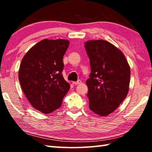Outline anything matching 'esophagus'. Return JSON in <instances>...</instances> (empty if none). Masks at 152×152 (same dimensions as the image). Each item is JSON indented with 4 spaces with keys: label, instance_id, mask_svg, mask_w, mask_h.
Wrapping results in <instances>:
<instances>
[{
    "label": "esophagus",
    "instance_id": "esophagus-1",
    "mask_svg": "<svg viewBox=\"0 0 152 152\" xmlns=\"http://www.w3.org/2000/svg\"><path fill=\"white\" fill-rule=\"evenodd\" d=\"M80 83H81V80H78V81L73 82H72V84H74V85H77V84H80Z\"/></svg>",
    "mask_w": 152,
    "mask_h": 152
}]
</instances>
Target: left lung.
Masks as SVG:
<instances>
[{
	"instance_id": "1",
	"label": "left lung",
	"mask_w": 152,
	"mask_h": 152,
	"mask_svg": "<svg viewBox=\"0 0 152 152\" xmlns=\"http://www.w3.org/2000/svg\"><path fill=\"white\" fill-rule=\"evenodd\" d=\"M91 72L86 80L89 109L100 116L113 113L127 96L130 68L121 51L104 40L84 43Z\"/></svg>"
}]
</instances>
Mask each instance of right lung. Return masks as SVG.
<instances>
[{"instance_id":"1","label":"right lung","mask_w":152,"mask_h":152,"mask_svg":"<svg viewBox=\"0 0 152 152\" xmlns=\"http://www.w3.org/2000/svg\"><path fill=\"white\" fill-rule=\"evenodd\" d=\"M66 39H43L24 56L19 80L27 99L35 109L48 114L60 108L70 84L62 76Z\"/></svg>"}]
</instances>
